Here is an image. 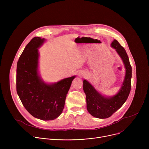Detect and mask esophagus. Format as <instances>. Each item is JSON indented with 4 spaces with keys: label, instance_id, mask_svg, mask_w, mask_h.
Wrapping results in <instances>:
<instances>
[{
    "label": "esophagus",
    "instance_id": "esophagus-1",
    "mask_svg": "<svg viewBox=\"0 0 149 149\" xmlns=\"http://www.w3.org/2000/svg\"><path fill=\"white\" fill-rule=\"evenodd\" d=\"M80 74H81L82 75H84V72H81Z\"/></svg>",
    "mask_w": 149,
    "mask_h": 149
}]
</instances>
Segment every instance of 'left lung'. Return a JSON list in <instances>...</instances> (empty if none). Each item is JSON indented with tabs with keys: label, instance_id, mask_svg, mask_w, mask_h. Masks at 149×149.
<instances>
[{
	"label": "left lung",
	"instance_id": "1",
	"mask_svg": "<svg viewBox=\"0 0 149 149\" xmlns=\"http://www.w3.org/2000/svg\"><path fill=\"white\" fill-rule=\"evenodd\" d=\"M111 47L116 50L123 60L125 68L124 81L118 93L111 97H106L98 93L87 80L83 81V90L86 95L87 109L94 117L107 118L118 110L128 98L131 90L132 66L124 48L114 39Z\"/></svg>",
	"mask_w": 149,
	"mask_h": 149
}]
</instances>
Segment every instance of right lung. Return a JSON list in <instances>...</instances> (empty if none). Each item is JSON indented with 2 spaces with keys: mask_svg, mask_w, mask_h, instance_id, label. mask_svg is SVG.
<instances>
[{
  "mask_svg": "<svg viewBox=\"0 0 149 149\" xmlns=\"http://www.w3.org/2000/svg\"><path fill=\"white\" fill-rule=\"evenodd\" d=\"M45 39L34 37L20 56L16 68V91L26 110L34 117L52 120L64 108L67 94L75 76L48 84L38 74V49Z\"/></svg>",
  "mask_w": 149,
  "mask_h": 149,
  "instance_id": "1",
  "label": "right lung"
}]
</instances>
